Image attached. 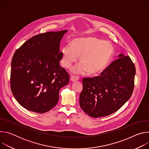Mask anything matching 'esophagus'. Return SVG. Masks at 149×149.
Instances as JSON below:
<instances>
[{"mask_svg":"<svg viewBox=\"0 0 149 149\" xmlns=\"http://www.w3.org/2000/svg\"><path fill=\"white\" fill-rule=\"evenodd\" d=\"M79 79V77L78 76H72L71 77V81L72 82L78 81Z\"/></svg>","mask_w":149,"mask_h":149,"instance_id":"obj_1","label":"esophagus"}]
</instances>
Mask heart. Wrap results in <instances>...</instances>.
Returning a JSON list of instances; mask_svg holds the SVG:
<instances>
[{
  "instance_id": "1",
  "label": "heart",
  "mask_w": 149,
  "mask_h": 149,
  "mask_svg": "<svg viewBox=\"0 0 149 149\" xmlns=\"http://www.w3.org/2000/svg\"><path fill=\"white\" fill-rule=\"evenodd\" d=\"M71 45L62 47L61 63L65 68H69L79 57L81 63L72 69L75 74H84L87 72L91 75L101 74L107 67L114 52L110 42L94 36L74 39Z\"/></svg>"
}]
</instances>
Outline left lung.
<instances>
[{
    "instance_id": "left-lung-1",
    "label": "left lung",
    "mask_w": 149,
    "mask_h": 149,
    "mask_svg": "<svg viewBox=\"0 0 149 149\" xmlns=\"http://www.w3.org/2000/svg\"><path fill=\"white\" fill-rule=\"evenodd\" d=\"M100 76L84 78L79 96L82 110L88 116L110 115L129 100L133 92L136 68L129 56L118 55Z\"/></svg>"
}]
</instances>
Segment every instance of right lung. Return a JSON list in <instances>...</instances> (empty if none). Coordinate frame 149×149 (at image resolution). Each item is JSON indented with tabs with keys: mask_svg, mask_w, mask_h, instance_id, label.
Listing matches in <instances>:
<instances>
[{
	"mask_svg": "<svg viewBox=\"0 0 149 149\" xmlns=\"http://www.w3.org/2000/svg\"><path fill=\"white\" fill-rule=\"evenodd\" d=\"M67 30L36 35L18 48L11 63L10 88L25 109L38 113L54 108L70 75L61 67L60 42Z\"/></svg>",
	"mask_w": 149,
	"mask_h": 149,
	"instance_id": "right-lung-1",
	"label": "right lung"
}]
</instances>
